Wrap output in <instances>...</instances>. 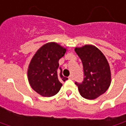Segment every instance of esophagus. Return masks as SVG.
Wrapping results in <instances>:
<instances>
[{"label": "esophagus", "mask_w": 126, "mask_h": 126, "mask_svg": "<svg viewBox=\"0 0 126 126\" xmlns=\"http://www.w3.org/2000/svg\"><path fill=\"white\" fill-rule=\"evenodd\" d=\"M69 79H73V76H72V75H70L69 76Z\"/></svg>", "instance_id": "obj_1"}]
</instances>
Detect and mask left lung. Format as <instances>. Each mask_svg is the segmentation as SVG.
Instances as JSON below:
<instances>
[{"label":"left lung","mask_w":126,"mask_h":126,"mask_svg":"<svg viewBox=\"0 0 126 126\" xmlns=\"http://www.w3.org/2000/svg\"><path fill=\"white\" fill-rule=\"evenodd\" d=\"M81 60L84 80L75 82L80 95L89 100L95 99L105 93L111 84L110 67L107 60L97 47L85 45L75 49Z\"/></svg>","instance_id":"8db88e82"}]
</instances>
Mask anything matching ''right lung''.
I'll list each match as a JSON object with an SVG mask.
<instances>
[{
	"label": "right lung",
	"instance_id": "right-lung-1",
	"mask_svg": "<svg viewBox=\"0 0 126 126\" xmlns=\"http://www.w3.org/2000/svg\"><path fill=\"white\" fill-rule=\"evenodd\" d=\"M66 49L55 42L45 44L37 50L29 64L28 77L32 89L45 97L56 95L67 79L59 70V61Z\"/></svg>",
	"mask_w": 126,
	"mask_h": 126
}]
</instances>
